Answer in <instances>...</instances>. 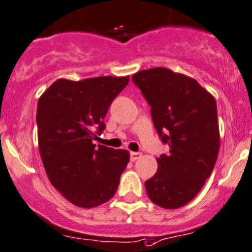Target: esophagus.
Instances as JSON below:
<instances>
[{"label": "esophagus", "instance_id": "1", "mask_svg": "<svg viewBox=\"0 0 252 252\" xmlns=\"http://www.w3.org/2000/svg\"><path fill=\"white\" fill-rule=\"evenodd\" d=\"M141 158V154L140 153H134V151H131L130 153V160L131 161H136L138 158Z\"/></svg>", "mask_w": 252, "mask_h": 252}]
</instances>
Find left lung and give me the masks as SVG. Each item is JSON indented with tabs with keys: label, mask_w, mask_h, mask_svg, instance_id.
I'll use <instances>...</instances> for the list:
<instances>
[{
	"label": "left lung",
	"mask_w": 252,
	"mask_h": 252,
	"mask_svg": "<svg viewBox=\"0 0 252 252\" xmlns=\"http://www.w3.org/2000/svg\"><path fill=\"white\" fill-rule=\"evenodd\" d=\"M133 81L151 107V117L167 155L156 158L158 168L145 182L151 202L166 209L186 206L211 176L218 158L217 103L194 79L166 67L141 70Z\"/></svg>",
	"instance_id": "1"
}]
</instances>
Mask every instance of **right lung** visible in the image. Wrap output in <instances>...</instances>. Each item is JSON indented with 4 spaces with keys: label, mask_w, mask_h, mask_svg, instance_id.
Masks as SVG:
<instances>
[{
    "label": "right lung",
    "mask_w": 252,
    "mask_h": 252,
    "mask_svg": "<svg viewBox=\"0 0 252 252\" xmlns=\"http://www.w3.org/2000/svg\"><path fill=\"white\" fill-rule=\"evenodd\" d=\"M129 76L59 79L39 97L38 146L51 185L80 208L112 198L129 162V151L94 144L109 106Z\"/></svg>",
    "instance_id": "obj_1"
}]
</instances>
